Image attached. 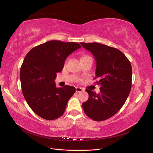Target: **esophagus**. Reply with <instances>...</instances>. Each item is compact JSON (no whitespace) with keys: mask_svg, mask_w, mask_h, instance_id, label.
Listing matches in <instances>:
<instances>
[{"mask_svg":"<svg viewBox=\"0 0 153 153\" xmlns=\"http://www.w3.org/2000/svg\"><path fill=\"white\" fill-rule=\"evenodd\" d=\"M84 91H85V89H83V88L78 87H76V92H84Z\"/></svg>","mask_w":153,"mask_h":153,"instance_id":"34e87169","label":"esophagus"}]
</instances>
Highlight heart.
Returning a JSON list of instances; mask_svg holds the SVG:
<instances>
[{
    "label": "heart",
    "mask_w": 153,
    "mask_h": 153,
    "mask_svg": "<svg viewBox=\"0 0 153 153\" xmlns=\"http://www.w3.org/2000/svg\"><path fill=\"white\" fill-rule=\"evenodd\" d=\"M88 57H89V56H87V55H85V56H83V57L81 58V59H85V58H88Z\"/></svg>",
    "instance_id": "obj_1"
}]
</instances>
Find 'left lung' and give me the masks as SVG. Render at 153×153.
I'll return each mask as SVG.
<instances>
[{"label":"left lung","instance_id":"1","mask_svg":"<svg viewBox=\"0 0 153 153\" xmlns=\"http://www.w3.org/2000/svg\"><path fill=\"white\" fill-rule=\"evenodd\" d=\"M94 55L96 77L100 80V92L89 89V99L82 103L85 114L92 120L101 121L112 117L121 108L131 87V63L119 50L98 43H80Z\"/></svg>","mask_w":153,"mask_h":153}]
</instances>
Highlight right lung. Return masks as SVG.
Returning <instances> with one entry per match:
<instances>
[{"instance_id":"add662e5","label":"right lung","mask_w":153,"mask_h":153,"mask_svg":"<svg viewBox=\"0 0 153 153\" xmlns=\"http://www.w3.org/2000/svg\"><path fill=\"white\" fill-rule=\"evenodd\" d=\"M78 43L49 41L31 49L20 68L23 94L33 112L47 120L60 117L68 101L75 93V87H56V73L61 71L67 57L80 48Z\"/></svg>"}]
</instances>
